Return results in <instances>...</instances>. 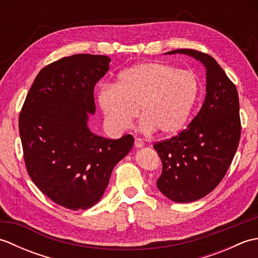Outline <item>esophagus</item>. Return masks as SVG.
I'll return each mask as SVG.
<instances>
[{
    "label": "esophagus",
    "mask_w": 258,
    "mask_h": 258,
    "mask_svg": "<svg viewBox=\"0 0 258 258\" xmlns=\"http://www.w3.org/2000/svg\"><path fill=\"white\" fill-rule=\"evenodd\" d=\"M145 145L144 141L141 140V139H136L135 142H134V146L136 147V149H141V147H143Z\"/></svg>",
    "instance_id": "esophagus-1"
}]
</instances>
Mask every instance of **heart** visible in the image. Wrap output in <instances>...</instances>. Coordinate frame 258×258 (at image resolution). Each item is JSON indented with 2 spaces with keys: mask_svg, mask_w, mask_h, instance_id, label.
<instances>
[{
  "mask_svg": "<svg viewBox=\"0 0 258 258\" xmlns=\"http://www.w3.org/2000/svg\"><path fill=\"white\" fill-rule=\"evenodd\" d=\"M199 91V81L188 71L144 62L122 71L115 85H102L97 103L115 128L128 127L140 108L144 132L173 136L188 122Z\"/></svg>",
  "mask_w": 258,
  "mask_h": 258,
  "instance_id": "heart-1",
  "label": "heart"
}]
</instances>
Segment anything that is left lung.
<instances>
[{"instance_id": "8db88e82", "label": "left lung", "mask_w": 258, "mask_h": 258, "mask_svg": "<svg viewBox=\"0 0 258 258\" xmlns=\"http://www.w3.org/2000/svg\"><path fill=\"white\" fill-rule=\"evenodd\" d=\"M186 54L206 69V96L187 128L155 143L163 169L158 189L176 203L202 199L221 183L236 153L240 138L236 86L208 54L180 48L165 54Z\"/></svg>"}]
</instances>
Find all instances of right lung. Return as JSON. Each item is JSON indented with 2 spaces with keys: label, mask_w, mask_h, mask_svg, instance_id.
<instances>
[{
  "label": "right lung",
  "mask_w": 258,
  "mask_h": 258,
  "mask_svg": "<svg viewBox=\"0 0 258 258\" xmlns=\"http://www.w3.org/2000/svg\"><path fill=\"white\" fill-rule=\"evenodd\" d=\"M105 55L75 54L37 74L19 117L25 166L55 204L87 210L102 199L114 166L134 144L131 134L108 140L91 132L94 86L109 70Z\"/></svg>",
  "instance_id": "obj_1"
}]
</instances>
